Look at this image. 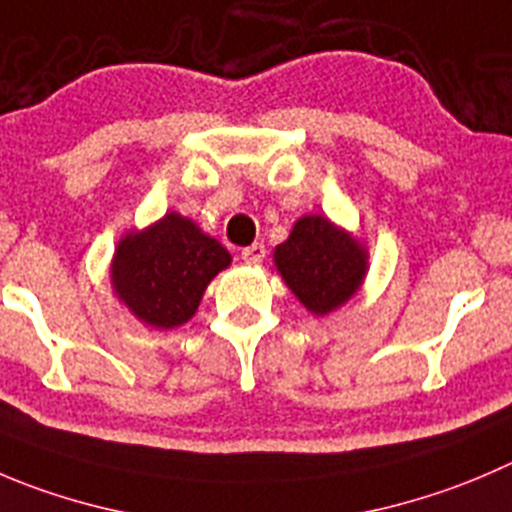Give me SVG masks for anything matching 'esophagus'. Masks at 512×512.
Returning <instances> with one entry per match:
<instances>
[{"label":"esophagus","instance_id":"obj_1","mask_svg":"<svg viewBox=\"0 0 512 512\" xmlns=\"http://www.w3.org/2000/svg\"><path fill=\"white\" fill-rule=\"evenodd\" d=\"M241 259L246 261V264H261V261L266 259L264 243H251V246L243 248V251H241Z\"/></svg>","mask_w":512,"mask_h":512}]
</instances>
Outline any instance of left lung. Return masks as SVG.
Wrapping results in <instances>:
<instances>
[{
    "instance_id": "left-lung-1",
    "label": "left lung",
    "mask_w": 512,
    "mask_h": 512,
    "mask_svg": "<svg viewBox=\"0 0 512 512\" xmlns=\"http://www.w3.org/2000/svg\"><path fill=\"white\" fill-rule=\"evenodd\" d=\"M367 248L324 216H304L274 251V264L296 299L316 316L347 304L367 276Z\"/></svg>"
}]
</instances>
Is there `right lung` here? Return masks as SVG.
<instances>
[{"label":"right lung","mask_w":512,"mask_h":512,"mask_svg":"<svg viewBox=\"0 0 512 512\" xmlns=\"http://www.w3.org/2000/svg\"><path fill=\"white\" fill-rule=\"evenodd\" d=\"M231 264V253L191 218L165 213L145 231L120 238L110 279L118 299L155 329H173L196 314L213 276Z\"/></svg>","instance_id":"1"}]
</instances>
